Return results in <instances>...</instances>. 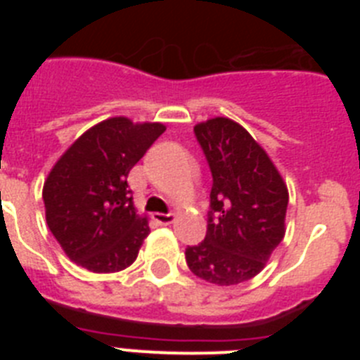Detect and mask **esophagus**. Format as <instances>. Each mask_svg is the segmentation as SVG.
I'll return each instance as SVG.
<instances>
[{
	"label": "esophagus",
	"mask_w": 360,
	"mask_h": 360,
	"mask_svg": "<svg viewBox=\"0 0 360 360\" xmlns=\"http://www.w3.org/2000/svg\"><path fill=\"white\" fill-rule=\"evenodd\" d=\"M153 219L160 225H169L174 219V214L173 212H155V214H153Z\"/></svg>",
	"instance_id": "esophagus-1"
}]
</instances>
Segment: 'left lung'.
I'll return each mask as SVG.
<instances>
[{
  "label": "left lung",
  "instance_id": "8db88e82",
  "mask_svg": "<svg viewBox=\"0 0 360 360\" xmlns=\"http://www.w3.org/2000/svg\"><path fill=\"white\" fill-rule=\"evenodd\" d=\"M212 174L207 234L186 249L191 272L231 287L259 274L285 236L288 191L263 148L225 117L195 126Z\"/></svg>",
  "mask_w": 360,
  "mask_h": 360
}]
</instances>
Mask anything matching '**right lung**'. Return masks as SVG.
<instances>
[{
  "instance_id": "right-lung-1",
  "label": "right lung",
  "mask_w": 360,
  "mask_h": 360,
  "mask_svg": "<svg viewBox=\"0 0 360 360\" xmlns=\"http://www.w3.org/2000/svg\"><path fill=\"white\" fill-rule=\"evenodd\" d=\"M164 124L115 117L68 148L43 187L46 224L66 256L91 272H119L136 259L149 234L136 214L128 174Z\"/></svg>"
}]
</instances>
